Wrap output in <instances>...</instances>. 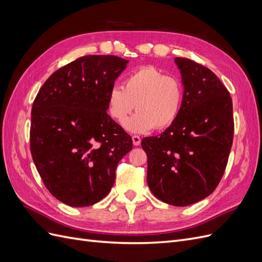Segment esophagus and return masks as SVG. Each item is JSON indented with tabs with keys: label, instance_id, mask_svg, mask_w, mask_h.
<instances>
[{
	"label": "esophagus",
	"instance_id": "obj_1",
	"mask_svg": "<svg viewBox=\"0 0 262 262\" xmlns=\"http://www.w3.org/2000/svg\"><path fill=\"white\" fill-rule=\"evenodd\" d=\"M132 141H133L134 145H140L141 138L139 136H132Z\"/></svg>",
	"mask_w": 262,
	"mask_h": 262
}]
</instances>
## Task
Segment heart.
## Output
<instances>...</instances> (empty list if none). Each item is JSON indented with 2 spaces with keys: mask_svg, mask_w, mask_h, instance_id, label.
<instances>
[{
  "mask_svg": "<svg viewBox=\"0 0 262 262\" xmlns=\"http://www.w3.org/2000/svg\"><path fill=\"white\" fill-rule=\"evenodd\" d=\"M185 100V86L176 75L154 66L141 67L125 76L123 85H114L107 96L108 113L131 132L165 129L179 117Z\"/></svg>",
  "mask_w": 262,
  "mask_h": 262,
  "instance_id": "obj_1",
  "label": "heart"
}]
</instances>
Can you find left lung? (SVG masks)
<instances>
[{
  "label": "left lung",
  "instance_id": "obj_1",
  "mask_svg": "<svg viewBox=\"0 0 262 262\" xmlns=\"http://www.w3.org/2000/svg\"><path fill=\"white\" fill-rule=\"evenodd\" d=\"M175 62L185 86L181 113L141 145L150 191L165 203L186 207L210 195L224 175L234 138L233 102L210 69L187 58Z\"/></svg>",
  "mask_w": 262,
  "mask_h": 262
}]
</instances>
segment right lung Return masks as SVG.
I'll list each match as a JSON object with an SVG mask.
<instances>
[{
	"mask_svg": "<svg viewBox=\"0 0 262 262\" xmlns=\"http://www.w3.org/2000/svg\"><path fill=\"white\" fill-rule=\"evenodd\" d=\"M128 61L85 55L52 73L31 108L30 152L49 192L70 207L109 193L132 139L107 114V96Z\"/></svg>",
	"mask_w": 262,
	"mask_h": 262,
	"instance_id": "1",
	"label": "right lung"
}]
</instances>
